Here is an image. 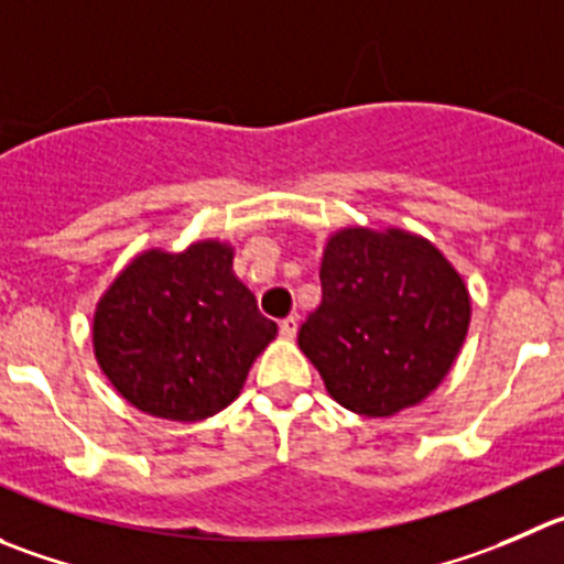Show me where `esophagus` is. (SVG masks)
Listing matches in <instances>:
<instances>
[{"label": "esophagus", "mask_w": 564, "mask_h": 564, "mask_svg": "<svg viewBox=\"0 0 564 564\" xmlns=\"http://www.w3.org/2000/svg\"><path fill=\"white\" fill-rule=\"evenodd\" d=\"M296 332H299L296 315H291V318H285L282 324H279V335L285 337V340H293V337H296Z\"/></svg>", "instance_id": "1"}]
</instances>
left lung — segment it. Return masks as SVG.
<instances>
[{
  "instance_id": "1",
  "label": "left lung",
  "mask_w": 564,
  "mask_h": 564,
  "mask_svg": "<svg viewBox=\"0 0 564 564\" xmlns=\"http://www.w3.org/2000/svg\"><path fill=\"white\" fill-rule=\"evenodd\" d=\"M321 307L299 348L326 393L366 417H390L437 390L470 326L463 273L423 235L343 227L321 260Z\"/></svg>"
}]
</instances>
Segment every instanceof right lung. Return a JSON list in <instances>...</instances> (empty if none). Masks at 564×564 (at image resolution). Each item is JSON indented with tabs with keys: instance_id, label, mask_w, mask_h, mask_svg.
<instances>
[{
	"instance_id": "add662e5",
	"label": "right lung",
	"mask_w": 564,
	"mask_h": 564,
	"mask_svg": "<svg viewBox=\"0 0 564 564\" xmlns=\"http://www.w3.org/2000/svg\"><path fill=\"white\" fill-rule=\"evenodd\" d=\"M235 246L196 240L132 257L94 310L101 373L132 406L196 423L227 410L276 324L232 271Z\"/></svg>"
}]
</instances>
